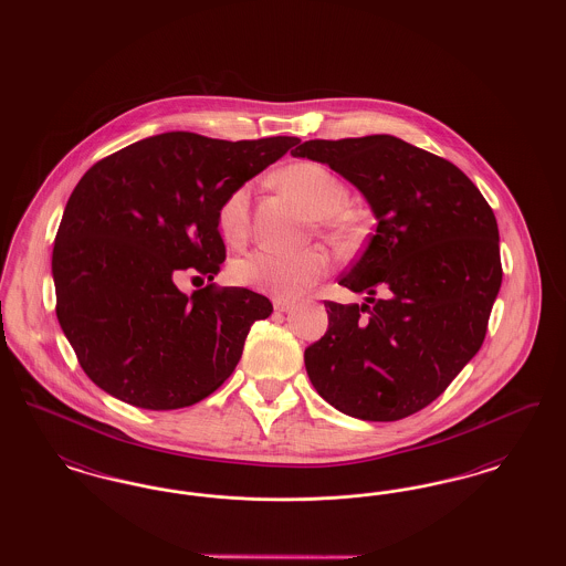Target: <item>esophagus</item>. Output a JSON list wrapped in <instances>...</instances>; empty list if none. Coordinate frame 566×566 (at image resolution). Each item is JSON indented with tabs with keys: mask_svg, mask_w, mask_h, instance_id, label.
I'll return each instance as SVG.
<instances>
[{
	"mask_svg": "<svg viewBox=\"0 0 566 566\" xmlns=\"http://www.w3.org/2000/svg\"><path fill=\"white\" fill-rule=\"evenodd\" d=\"M273 307H275V312L284 314V312H291L295 307V303L289 298H273Z\"/></svg>",
	"mask_w": 566,
	"mask_h": 566,
	"instance_id": "34e87169",
	"label": "esophagus"
}]
</instances>
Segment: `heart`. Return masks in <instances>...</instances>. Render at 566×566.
Wrapping results in <instances>:
<instances>
[{"label":"heart","instance_id":"heart-1","mask_svg":"<svg viewBox=\"0 0 566 566\" xmlns=\"http://www.w3.org/2000/svg\"><path fill=\"white\" fill-rule=\"evenodd\" d=\"M282 185L307 206L312 214L326 216L324 224L335 235H344V222L337 218L348 203V187L324 165L301 161L286 167L280 176ZM250 185L231 190L216 214L218 233L231 245H240L248 235L250 218ZM328 268L326 254L321 248H307L298 252L254 250L231 263L233 282L271 295L293 296L316 284Z\"/></svg>","mask_w":566,"mask_h":566}]
</instances>
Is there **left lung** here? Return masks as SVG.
<instances>
[{"instance_id":"obj_1","label":"left lung","mask_w":566,"mask_h":566,"mask_svg":"<svg viewBox=\"0 0 566 566\" xmlns=\"http://www.w3.org/2000/svg\"><path fill=\"white\" fill-rule=\"evenodd\" d=\"M291 155L326 163L376 216V233L339 277L365 303L324 301L328 328L305 350L307 376L352 418H407L484 344L503 280L494 212L454 163L395 135L310 139Z\"/></svg>"}]
</instances>
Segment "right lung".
I'll return each instance as SVG.
<instances>
[{"label":"right lung","mask_w":566,"mask_h":566,"mask_svg":"<svg viewBox=\"0 0 566 566\" xmlns=\"http://www.w3.org/2000/svg\"><path fill=\"white\" fill-rule=\"evenodd\" d=\"M296 144L169 132L82 176L54 238L56 318L102 390L142 409H180L233 374L250 326L273 312L270 298L214 284L189 296L176 282L214 280L227 256L222 199Z\"/></svg>","instance_id":"add662e5"}]
</instances>
